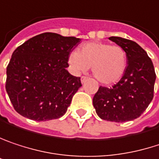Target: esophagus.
Returning <instances> with one entry per match:
<instances>
[{
    "label": "esophagus",
    "instance_id": "34e87169",
    "mask_svg": "<svg viewBox=\"0 0 159 159\" xmlns=\"http://www.w3.org/2000/svg\"><path fill=\"white\" fill-rule=\"evenodd\" d=\"M88 79H89V78H87V77H85V76H82V77H81V79H80L81 83H82V84H83V83H85V82L88 80Z\"/></svg>",
    "mask_w": 159,
    "mask_h": 159
}]
</instances>
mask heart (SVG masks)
Instances as JSON below:
<instances>
[{
	"instance_id": "b5f03b06",
	"label": "heart",
	"mask_w": 159,
	"mask_h": 159,
	"mask_svg": "<svg viewBox=\"0 0 159 159\" xmlns=\"http://www.w3.org/2000/svg\"><path fill=\"white\" fill-rule=\"evenodd\" d=\"M69 63L78 73L86 72L91 67L92 75L100 83L111 85L124 76L127 67V54L120 46L89 42L70 54Z\"/></svg>"
}]
</instances>
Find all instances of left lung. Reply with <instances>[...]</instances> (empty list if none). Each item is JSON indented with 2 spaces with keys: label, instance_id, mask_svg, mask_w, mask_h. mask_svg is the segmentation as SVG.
Listing matches in <instances>:
<instances>
[{
  "label": "left lung",
  "instance_id": "obj_1",
  "mask_svg": "<svg viewBox=\"0 0 159 159\" xmlns=\"http://www.w3.org/2000/svg\"><path fill=\"white\" fill-rule=\"evenodd\" d=\"M109 39L126 51L127 67L111 88H99L92 102L102 120L124 123L136 119L148 107L154 97L156 73L151 58L138 44L118 36Z\"/></svg>",
  "mask_w": 159,
  "mask_h": 159
}]
</instances>
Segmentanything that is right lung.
<instances>
[{"label":"right lung","instance_id":"obj_1","mask_svg":"<svg viewBox=\"0 0 159 159\" xmlns=\"http://www.w3.org/2000/svg\"><path fill=\"white\" fill-rule=\"evenodd\" d=\"M80 38L55 33L35 35L13 51L6 70L5 89L14 110L37 122L63 116L80 78L69 73V57Z\"/></svg>","mask_w":159,"mask_h":159}]
</instances>
